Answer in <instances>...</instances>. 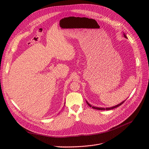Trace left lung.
Here are the masks:
<instances>
[{"instance_id": "1", "label": "left lung", "mask_w": 149, "mask_h": 149, "mask_svg": "<svg viewBox=\"0 0 149 149\" xmlns=\"http://www.w3.org/2000/svg\"><path fill=\"white\" fill-rule=\"evenodd\" d=\"M124 37L125 38H127V36H125V35L124 33ZM123 101V102H121L120 104H118V105H116V106H114V107H110V108H100V107H94V106H92L91 104H90L87 101H86V102H87V104L90 106V107H92L93 109H96V110H112V109H116V108H117V107H119V106H120L122 104H123L124 102V101Z\"/></svg>"}]
</instances>
